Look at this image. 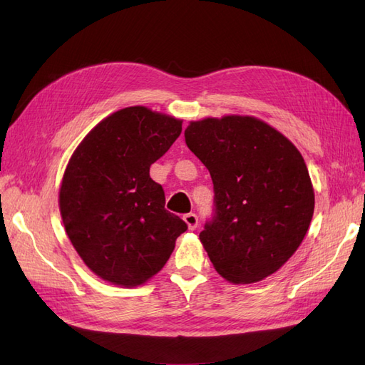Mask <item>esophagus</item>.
I'll list each match as a JSON object with an SVG mask.
<instances>
[{
  "mask_svg": "<svg viewBox=\"0 0 365 365\" xmlns=\"http://www.w3.org/2000/svg\"><path fill=\"white\" fill-rule=\"evenodd\" d=\"M184 220H185V223L188 225V230H190V231H193V230L197 228L199 222H197V216L195 215V212H188V215L184 216Z\"/></svg>",
  "mask_w": 365,
  "mask_h": 365,
  "instance_id": "obj_1",
  "label": "esophagus"
}]
</instances>
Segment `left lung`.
<instances>
[{"label": "left lung", "mask_w": 365, "mask_h": 365, "mask_svg": "<svg viewBox=\"0 0 365 365\" xmlns=\"http://www.w3.org/2000/svg\"><path fill=\"white\" fill-rule=\"evenodd\" d=\"M188 149L212 180L215 207L199 234L212 266L234 284L261 281L302 243L314 192L296 146L255 118L192 122Z\"/></svg>", "instance_id": "left-lung-1"}]
</instances>
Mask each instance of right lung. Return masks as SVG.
I'll use <instances>...</instances> for the list:
<instances>
[{
	"label": "right lung",
	"instance_id": "add662e5",
	"mask_svg": "<svg viewBox=\"0 0 365 365\" xmlns=\"http://www.w3.org/2000/svg\"><path fill=\"white\" fill-rule=\"evenodd\" d=\"M181 123L146 107L123 108L99 122L69 160L60 188L63 225L99 278L123 287L146 282L187 231L149 177L150 165L180 137Z\"/></svg>",
	"mask_w": 365,
	"mask_h": 365
}]
</instances>
